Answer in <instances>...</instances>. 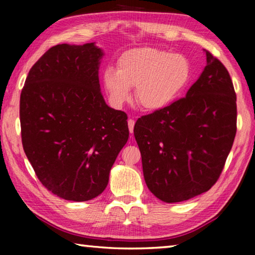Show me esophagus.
Listing matches in <instances>:
<instances>
[{
  "instance_id": "obj_1",
  "label": "esophagus",
  "mask_w": 255,
  "mask_h": 255,
  "mask_svg": "<svg viewBox=\"0 0 255 255\" xmlns=\"http://www.w3.org/2000/svg\"><path fill=\"white\" fill-rule=\"evenodd\" d=\"M128 126H129V131H130V133L132 135V132H133V126H135V120H133V119H129V120H128Z\"/></svg>"
}]
</instances>
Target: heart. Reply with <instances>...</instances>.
I'll return each mask as SVG.
<instances>
[{"label": "heart", "mask_w": 255, "mask_h": 255, "mask_svg": "<svg viewBox=\"0 0 255 255\" xmlns=\"http://www.w3.org/2000/svg\"><path fill=\"white\" fill-rule=\"evenodd\" d=\"M191 76L187 57L180 54L139 47L129 49L118 59V70L107 67L103 84L115 107H122L135 88V99L141 109L158 111L170 106L183 91Z\"/></svg>", "instance_id": "1"}]
</instances>
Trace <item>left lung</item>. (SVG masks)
<instances>
[{
  "instance_id": "obj_1",
  "label": "left lung",
  "mask_w": 255,
  "mask_h": 255,
  "mask_svg": "<svg viewBox=\"0 0 255 255\" xmlns=\"http://www.w3.org/2000/svg\"><path fill=\"white\" fill-rule=\"evenodd\" d=\"M205 54L207 65L185 98L143 116L133 127L147 188L169 204L208 191L234 143V86L225 66Z\"/></svg>"
}]
</instances>
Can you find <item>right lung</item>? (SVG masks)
I'll return each mask as SVG.
<instances>
[{
  "instance_id": "right-lung-1",
  "label": "right lung",
  "mask_w": 255,
  "mask_h": 255,
  "mask_svg": "<svg viewBox=\"0 0 255 255\" xmlns=\"http://www.w3.org/2000/svg\"><path fill=\"white\" fill-rule=\"evenodd\" d=\"M103 55L96 42L51 47L29 71L21 92L24 153L40 182L65 200L101 195L129 137L127 115L101 94Z\"/></svg>"
}]
</instances>
